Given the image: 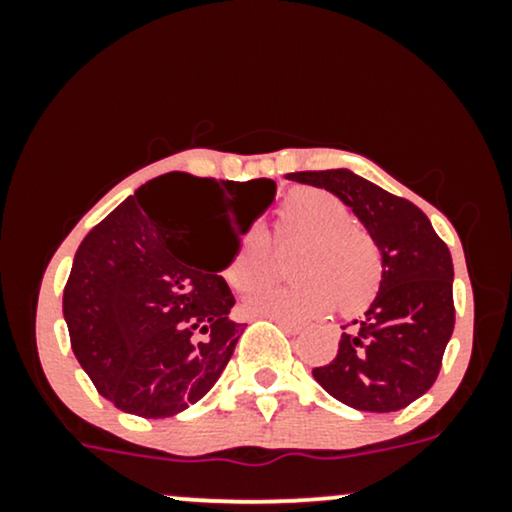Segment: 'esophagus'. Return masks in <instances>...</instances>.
Listing matches in <instances>:
<instances>
[{
  "instance_id": "1",
  "label": "esophagus",
  "mask_w": 512,
  "mask_h": 512,
  "mask_svg": "<svg viewBox=\"0 0 512 512\" xmlns=\"http://www.w3.org/2000/svg\"><path fill=\"white\" fill-rule=\"evenodd\" d=\"M272 322H276V325L281 327V330L284 332H289V334H298L303 330L301 325H298V322H291V320H284V317H272Z\"/></svg>"
}]
</instances>
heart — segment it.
Returning a JSON list of instances; mask_svg holds the SVG:
<instances>
[{"mask_svg":"<svg viewBox=\"0 0 512 512\" xmlns=\"http://www.w3.org/2000/svg\"><path fill=\"white\" fill-rule=\"evenodd\" d=\"M276 240L298 243L289 257L296 279L264 284L245 298L252 315L308 320L337 308L342 315L366 310L383 284V252L339 197L317 187L293 190L276 211ZM272 267V245L262 228H250L226 269L233 289L248 291Z\"/></svg>","mask_w":512,"mask_h":512,"instance_id":"obj_1","label":"heart"}]
</instances>
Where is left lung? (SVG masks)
<instances>
[{
	"label": "left lung",
	"instance_id": "obj_1",
	"mask_svg": "<svg viewBox=\"0 0 512 512\" xmlns=\"http://www.w3.org/2000/svg\"><path fill=\"white\" fill-rule=\"evenodd\" d=\"M286 178L342 199L383 252L378 296L361 320L342 327L337 356L313 368V378L358 411L409 407L436 383L455 327L448 245L416 204L351 170H303Z\"/></svg>",
	"mask_w": 512,
	"mask_h": 512
}]
</instances>
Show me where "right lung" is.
<instances>
[{
  "label": "right lung",
  "instance_id": "1",
  "mask_svg": "<svg viewBox=\"0 0 512 512\" xmlns=\"http://www.w3.org/2000/svg\"><path fill=\"white\" fill-rule=\"evenodd\" d=\"M236 185L161 175L81 240L64 286V320L76 361L120 411L144 419L180 414L231 361L243 325L228 315L236 298L219 272L240 240L216 204ZM248 185L260 187L257 219L274 202L276 182ZM185 196L203 204L190 208Z\"/></svg>",
  "mask_w": 512,
  "mask_h": 512
}]
</instances>
